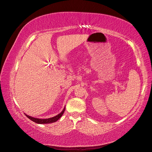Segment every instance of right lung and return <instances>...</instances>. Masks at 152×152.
Segmentation results:
<instances>
[{
	"label": "right lung",
	"mask_w": 152,
	"mask_h": 152,
	"mask_svg": "<svg viewBox=\"0 0 152 152\" xmlns=\"http://www.w3.org/2000/svg\"><path fill=\"white\" fill-rule=\"evenodd\" d=\"M65 107H64L63 110L62 111V112L60 113V114L56 115V116L52 117V118H45V119L34 118V117L28 116V115H27V114H25V115H26V116L27 117V118H28L29 119H30L31 121H32L33 122H34V123H38V124H48V123H54V122L57 121L62 116H63V113L65 112Z\"/></svg>",
	"instance_id": "1"
}]
</instances>
